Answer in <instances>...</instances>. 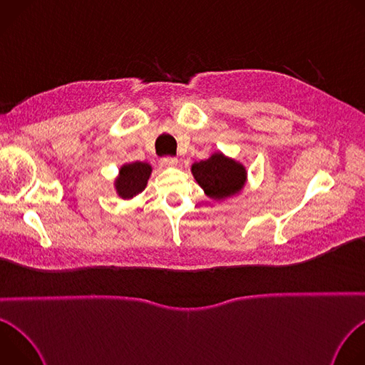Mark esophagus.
Here are the masks:
<instances>
[{
	"label": "esophagus",
	"mask_w": 365,
	"mask_h": 365,
	"mask_svg": "<svg viewBox=\"0 0 365 365\" xmlns=\"http://www.w3.org/2000/svg\"><path fill=\"white\" fill-rule=\"evenodd\" d=\"M160 163H162V166H165V168H172V166H176V165H178V159H176V158H172V155H165V158L160 159Z\"/></svg>",
	"instance_id": "34e87169"
}]
</instances>
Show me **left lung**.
<instances>
[{
	"instance_id": "left-lung-1",
	"label": "left lung",
	"mask_w": 365,
	"mask_h": 365,
	"mask_svg": "<svg viewBox=\"0 0 365 365\" xmlns=\"http://www.w3.org/2000/svg\"><path fill=\"white\" fill-rule=\"evenodd\" d=\"M192 173L205 193L212 199H222L237 193L245 182L244 168L224 158L221 153L212 154L207 160L195 163Z\"/></svg>"
}]
</instances>
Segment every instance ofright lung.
<instances>
[{"label":"right lung","instance_id":"1","mask_svg":"<svg viewBox=\"0 0 365 365\" xmlns=\"http://www.w3.org/2000/svg\"><path fill=\"white\" fill-rule=\"evenodd\" d=\"M151 173V166L147 163L135 162L124 165L120 170V178L117 179V190L121 197L130 199L138 195L147 185Z\"/></svg>","mask_w":365,"mask_h":365}]
</instances>
